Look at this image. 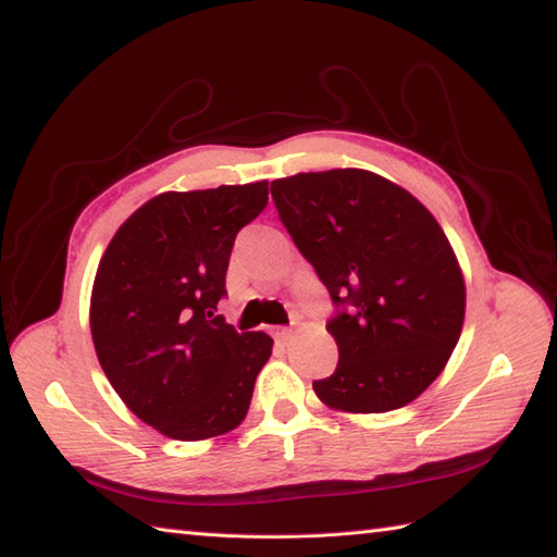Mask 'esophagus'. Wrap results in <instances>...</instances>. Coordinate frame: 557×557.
<instances>
[{"mask_svg": "<svg viewBox=\"0 0 557 557\" xmlns=\"http://www.w3.org/2000/svg\"><path fill=\"white\" fill-rule=\"evenodd\" d=\"M272 335H275L277 342H287L292 337V330L289 327H275V330H272Z\"/></svg>", "mask_w": 557, "mask_h": 557, "instance_id": "obj_1", "label": "esophagus"}]
</instances>
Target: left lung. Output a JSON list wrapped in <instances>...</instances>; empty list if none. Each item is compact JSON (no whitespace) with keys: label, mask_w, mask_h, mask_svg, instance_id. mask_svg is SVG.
Returning <instances> with one entry per match:
<instances>
[{"label":"left lung","mask_w":557,"mask_h":557,"mask_svg":"<svg viewBox=\"0 0 557 557\" xmlns=\"http://www.w3.org/2000/svg\"><path fill=\"white\" fill-rule=\"evenodd\" d=\"M280 220L335 304L337 369L313 381L327 407L393 411L417 399L465 323V277L435 218L366 170L294 174L270 184Z\"/></svg>","instance_id":"left-lung-1"}]
</instances>
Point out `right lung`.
I'll use <instances>...</instances> for the list:
<instances>
[{
  "instance_id": "right-lung-1",
  "label": "right lung",
  "mask_w": 557,
  "mask_h": 557,
  "mask_svg": "<svg viewBox=\"0 0 557 557\" xmlns=\"http://www.w3.org/2000/svg\"><path fill=\"white\" fill-rule=\"evenodd\" d=\"M268 206V182L160 194L104 251L90 333L104 375L140 421L174 441L236 429L272 354L265 333L218 315L236 234Z\"/></svg>"
}]
</instances>
